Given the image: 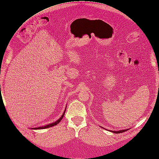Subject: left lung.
<instances>
[{
    "label": "left lung",
    "mask_w": 159,
    "mask_h": 159,
    "mask_svg": "<svg viewBox=\"0 0 159 159\" xmlns=\"http://www.w3.org/2000/svg\"><path fill=\"white\" fill-rule=\"evenodd\" d=\"M101 128H103V127H101ZM105 129V128H104ZM129 129H122V130H119V131H112V130H109V132H113V133H116V134H120V133H122V132H125V131H128Z\"/></svg>",
    "instance_id": "1"
}]
</instances>
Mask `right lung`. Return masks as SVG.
Wrapping results in <instances>:
<instances>
[{"mask_svg": "<svg viewBox=\"0 0 159 159\" xmlns=\"http://www.w3.org/2000/svg\"><path fill=\"white\" fill-rule=\"evenodd\" d=\"M66 109H65V110H64V113H63V114H62V116H61V117H60V118H59L58 120H56V121L53 122V123H52V124L40 126V127H38V128H31V129H46V128H50V127H52V126H54V125H57L61 120H62V119L63 118V117H64V114H65V111H66Z\"/></svg>", "mask_w": 159, "mask_h": 159, "instance_id": "obj_1", "label": "right lung"}]
</instances>
